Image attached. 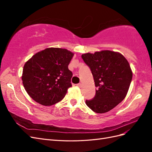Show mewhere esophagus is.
I'll return each mask as SVG.
<instances>
[{"mask_svg":"<svg viewBox=\"0 0 152 152\" xmlns=\"http://www.w3.org/2000/svg\"><path fill=\"white\" fill-rule=\"evenodd\" d=\"M77 86L78 87H80L81 86H82V84H81V83H79V84H77Z\"/></svg>","mask_w":152,"mask_h":152,"instance_id":"1","label":"esophagus"}]
</instances>
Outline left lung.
<instances>
[{
	"label": "left lung",
	"mask_w": 152,
	"mask_h": 152,
	"mask_svg": "<svg viewBox=\"0 0 152 152\" xmlns=\"http://www.w3.org/2000/svg\"><path fill=\"white\" fill-rule=\"evenodd\" d=\"M82 58L97 87L94 97L86 103L96 113L108 112L126 98L132 78L129 64L123 55L111 50L84 54Z\"/></svg>",
	"instance_id": "8db88e82"
}]
</instances>
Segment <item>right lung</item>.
<instances>
[{"label":"right lung","instance_id":"1","mask_svg":"<svg viewBox=\"0 0 152 152\" xmlns=\"http://www.w3.org/2000/svg\"><path fill=\"white\" fill-rule=\"evenodd\" d=\"M73 54L67 49L47 48L34 55L23 67V84L36 102L44 106L58 103L72 87L68 65Z\"/></svg>","mask_w":152,"mask_h":152}]
</instances>
